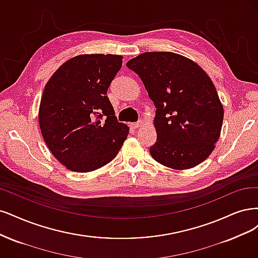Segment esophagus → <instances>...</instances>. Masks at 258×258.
<instances>
[{
  "label": "esophagus",
  "mask_w": 258,
  "mask_h": 258,
  "mask_svg": "<svg viewBox=\"0 0 258 258\" xmlns=\"http://www.w3.org/2000/svg\"><path fill=\"white\" fill-rule=\"evenodd\" d=\"M143 124H144V122L143 121H138L137 123H133L132 124V126H133V128H138V127H141L143 126Z\"/></svg>",
  "instance_id": "34e87169"
}]
</instances>
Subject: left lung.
Returning <instances> with one entry per match:
<instances>
[{"label":"left lung","instance_id":"left-lung-1","mask_svg":"<svg viewBox=\"0 0 258 258\" xmlns=\"http://www.w3.org/2000/svg\"><path fill=\"white\" fill-rule=\"evenodd\" d=\"M126 66L140 77L156 108L153 159L183 170L204 162L221 135L224 109L207 73L174 52H145Z\"/></svg>","mask_w":258,"mask_h":258}]
</instances>
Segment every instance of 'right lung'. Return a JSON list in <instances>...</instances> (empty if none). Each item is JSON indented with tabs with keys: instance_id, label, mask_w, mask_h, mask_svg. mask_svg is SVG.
<instances>
[{
	"instance_id": "obj_1",
	"label": "right lung",
	"mask_w": 258,
	"mask_h": 258,
	"mask_svg": "<svg viewBox=\"0 0 258 258\" xmlns=\"http://www.w3.org/2000/svg\"><path fill=\"white\" fill-rule=\"evenodd\" d=\"M122 59L118 54L76 55L45 86L38 110L41 135L55 159L72 171L89 172L110 163L128 135V126L118 122L107 96Z\"/></svg>"
}]
</instances>
